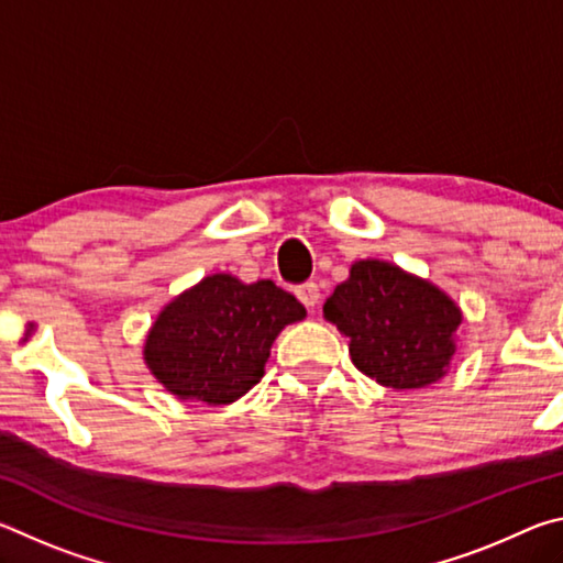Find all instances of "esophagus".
<instances>
[{"label":"esophagus","mask_w":563,"mask_h":563,"mask_svg":"<svg viewBox=\"0 0 563 563\" xmlns=\"http://www.w3.org/2000/svg\"><path fill=\"white\" fill-rule=\"evenodd\" d=\"M295 295H298V300H300L308 310H316V308H318V302H320V288H318V283H305V285H300V288L295 290Z\"/></svg>","instance_id":"esophagus-1"}]
</instances>
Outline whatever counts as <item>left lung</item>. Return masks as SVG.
Masks as SVG:
<instances>
[{
	"instance_id": "1",
	"label": "left lung",
	"mask_w": 563,
	"mask_h": 563,
	"mask_svg": "<svg viewBox=\"0 0 563 563\" xmlns=\"http://www.w3.org/2000/svg\"><path fill=\"white\" fill-rule=\"evenodd\" d=\"M322 316L347 338L352 365L393 389L440 383L462 325V308L440 285L377 258L350 265Z\"/></svg>"
}]
</instances>
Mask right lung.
Here are the masks:
<instances>
[{
	"label": "right lung",
	"instance_id": "right-lung-1",
	"mask_svg": "<svg viewBox=\"0 0 563 563\" xmlns=\"http://www.w3.org/2000/svg\"><path fill=\"white\" fill-rule=\"evenodd\" d=\"M305 316L298 298L273 280L211 273L161 308L144 362L178 399L231 405L261 383L275 338Z\"/></svg>",
	"mask_w": 563,
	"mask_h": 563
}]
</instances>
